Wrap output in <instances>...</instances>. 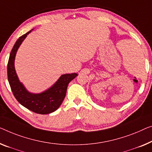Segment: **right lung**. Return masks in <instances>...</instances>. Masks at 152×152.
I'll use <instances>...</instances> for the list:
<instances>
[{
    "mask_svg": "<svg viewBox=\"0 0 152 152\" xmlns=\"http://www.w3.org/2000/svg\"><path fill=\"white\" fill-rule=\"evenodd\" d=\"M33 30L19 37L11 50L7 64L8 81L13 96L20 104L34 113L46 115L55 111L59 108L66 95L68 84L78 74L76 73L63 74L50 87L39 94L28 91L18 78L14 63L18 48Z\"/></svg>",
    "mask_w": 152,
    "mask_h": 152,
    "instance_id": "right-lung-1",
    "label": "right lung"
}]
</instances>
